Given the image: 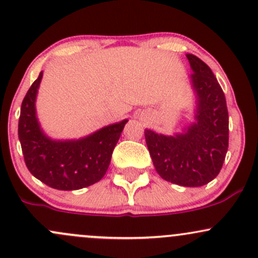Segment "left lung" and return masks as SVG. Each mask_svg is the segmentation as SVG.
<instances>
[{
    "label": "left lung",
    "mask_w": 258,
    "mask_h": 258,
    "mask_svg": "<svg viewBox=\"0 0 258 258\" xmlns=\"http://www.w3.org/2000/svg\"><path fill=\"white\" fill-rule=\"evenodd\" d=\"M191 84L196 94L195 122L181 134L165 136L144 130L155 170L169 182L200 187L219 174L229 146L225 95L213 72L197 56L187 53Z\"/></svg>",
    "instance_id": "1"
}]
</instances>
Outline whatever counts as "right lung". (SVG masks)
Listing matches in <instances>:
<instances>
[{"instance_id": "right-lung-1", "label": "right lung", "mask_w": 258, "mask_h": 258, "mask_svg": "<svg viewBox=\"0 0 258 258\" xmlns=\"http://www.w3.org/2000/svg\"><path fill=\"white\" fill-rule=\"evenodd\" d=\"M42 71L25 94L18 122V137L25 165L45 185L62 191L98 182L106 174L112 152L128 120L109 124L79 140L47 137L36 117L35 100Z\"/></svg>"}]
</instances>
